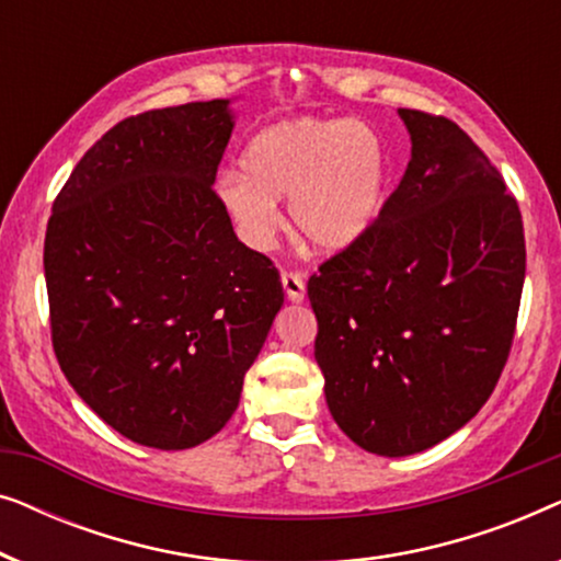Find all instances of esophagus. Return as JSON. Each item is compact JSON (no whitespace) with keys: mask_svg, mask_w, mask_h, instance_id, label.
<instances>
[{"mask_svg":"<svg viewBox=\"0 0 561 561\" xmlns=\"http://www.w3.org/2000/svg\"><path fill=\"white\" fill-rule=\"evenodd\" d=\"M283 280V290H286L288 301L294 304H301L304 296H306V283H304V275L296 273V271H286L280 275Z\"/></svg>","mask_w":561,"mask_h":561,"instance_id":"esophagus-1","label":"esophagus"}]
</instances>
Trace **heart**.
Instances as JSON below:
<instances>
[{
	"mask_svg": "<svg viewBox=\"0 0 561 561\" xmlns=\"http://www.w3.org/2000/svg\"><path fill=\"white\" fill-rule=\"evenodd\" d=\"M242 173L229 168L217 198L250 248H271L280 232V198L306 248L350 250L378 219L390 173L388 145L355 119L298 117L260 129L242 150Z\"/></svg>",
	"mask_w": 561,
	"mask_h": 561,
	"instance_id": "heart-1",
	"label": "heart"
}]
</instances>
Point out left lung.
Returning <instances> with one entry per match:
<instances>
[{
  "mask_svg": "<svg viewBox=\"0 0 561 561\" xmlns=\"http://www.w3.org/2000/svg\"><path fill=\"white\" fill-rule=\"evenodd\" d=\"M401 183L363 240L309 278L327 405L357 447L405 457L462 428L508 359L524 221L485 152L447 117L398 110Z\"/></svg>",
  "mask_w": 561,
  "mask_h": 561,
  "instance_id": "obj_1",
  "label": "left lung"
}]
</instances>
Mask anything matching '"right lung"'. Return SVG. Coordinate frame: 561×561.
<instances>
[{
  "label": "right lung",
  "mask_w": 561,
  "mask_h": 561,
  "mask_svg": "<svg viewBox=\"0 0 561 561\" xmlns=\"http://www.w3.org/2000/svg\"><path fill=\"white\" fill-rule=\"evenodd\" d=\"M229 99L122 119L53 204L45 286L58 365L114 432L156 449L211 439L283 306L271 260L237 240L214 179Z\"/></svg>",
  "instance_id": "obj_1"
}]
</instances>
